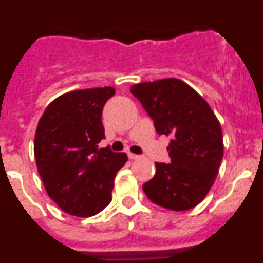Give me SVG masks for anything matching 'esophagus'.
Segmentation results:
<instances>
[{"instance_id":"34e87169","label":"esophagus","mask_w":263,"mask_h":263,"mask_svg":"<svg viewBox=\"0 0 263 263\" xmlns=\"http://www.w3.org/2000/svg\"><path fill=\"white\" fill-rule=\"evenodd\" d=\"M127 157H129V159H139V158H141V155L132 154V153H129V154H127Z\"/></svg>"}]
</instances>
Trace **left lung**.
<instances>
[{"mask_svg":"<svg viewBox=\"0 0 263 263\" xmlns=\"http://www.w3.org/2000/svg\"><path fill=\"white\" fill-rule=\"evenodd\" d=\"M154 120L158 134L171 137V162L155 163L154 178L142 185L146 196L171 211H187L203 200L216 180L224 143L217 117L192 87L175 78L130 87Z\"/></svg>","mask_w":263,"mask_h":263,"instance_id":"left-lung-1","label":"left lung"}]
</instances>
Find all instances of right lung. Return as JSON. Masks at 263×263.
I'll return each mask as SVG.
<instances>
[{"label": "right lung", "instance_id": "add662e5", "mask_svg": "<svg viewBox=\"0 0 263 263\" xmlns=\"http://www.w3.org/2000/svg\"><path fill=\"white\" fill-rule=\"evenodd\" d=\"M113 87L71 90L51 101L34 138L36 168L48 196L68 215L89 217L110 203L125 153L99 148L101 121Z\"/></svg>", "mask_w": 263, "mask_h": 263}]
</instances>
